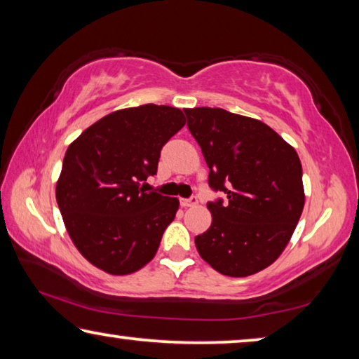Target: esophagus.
I'll return each instance as SVG.
<instances>
[{
    "mask_svg": "<svg viewBox=\"0 0 359 359\" xmlns=\"http://www.w3.org/2000/svg\"><path fill=\"white\" fill-rule=\"evenodd\" d=\"M198 204V196H190V198H182L180 199V205L182 208H191V205Z\"/></svg>",
    "mask_w": 359,
    "mask_h": 359,
    "instance_id": "1",
    "label": "esophagus"
}]
</instances>
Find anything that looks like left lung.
<instances>
[{
  "label": "left lung",
  "mask_w": 359,
  "mask_h": 359,
  "mask_svg": "<svg viewBox=\"0 0 359 359\" xmlns=\"http://www.w3.org/2000/svg\"><path fill=\"white\" fill-rule=\"evenodd\" d=\"M209 166L212 224L194 238L201 258L223 276L247 277L274 263L304 209L296 150L263 121L220 107L184 109Z\"/></svg>",
  "instance_id": "8db88e82"
}]
</instances>
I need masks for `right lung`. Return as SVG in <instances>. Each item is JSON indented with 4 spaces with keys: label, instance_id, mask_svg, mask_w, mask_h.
<instances>
[{
    "label": "right lung",
    "instance_id": "obj_1",
    "mask_svg": "<svg viewBox=\"0 0 359 359\" xmlns=\"http://www.w3.org/2000/svg\"><path fill=\"white\" fill-rule=\"evenodd\" d=\"M180 109L144 104L106 115L65 154L57 203L77 250L114 276L155 257L179 199L147 191L161 149L184 128Z\"/></svg>",
    "mask_w": 359,
    "mask_h": 359
}]
</instances>
